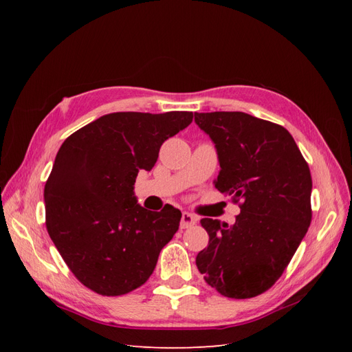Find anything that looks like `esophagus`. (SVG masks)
Wrapping results in <instances>:
<instances>
[{
    "mask_svg": "<svg viewBox=\"0 0 352 352\" xmlns=\"http://www.w3.org/2000/svg\"><path fill=\"white\" fill-rule=\"evenodd\" d=\"M197 221H198V217H197V216L190 214V212L184 211V212H182V219H180V228H182V229H188V228H190V226H194Z\"/></svg>",
    "mask_w": 352,
    "mask_h": 352,
    "instance_id": "34e87169",
    "label": "esophagus"
}]
</instances>
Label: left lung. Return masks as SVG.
<instances>
[{
    "label": "left lung",
    "mask_w": 352,
    "mask_h": 352,
    "mask_svg": "<svg viewBox=\"0 0 352 352\" xmlns=\"http://www.w3.org/2000/svg\"><path fill=\"white\" fill-rule=\"evenodd\" d=\"M214 142V186L239 202L233 226L202 219L208 247L197 255L206 282L228 298L257 296L274 285L311 223V175L283 126L242 111L195 113Z\"/></svg>",
    "instance_id": "1"
}]
</instances>
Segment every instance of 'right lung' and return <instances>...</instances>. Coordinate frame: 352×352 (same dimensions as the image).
<instances>
[{"instance_id":"1","label":"right lung","mask_w":352,"mask_h":352,"mask_svg":"<svg viewBox=\"0 0 352 352\" xmlns=\"http://www.w3.org/2000/svg\"><path fill=\"white\" fill-rule=\"evenodd\" d=\"M192 111L105 114L63 142L44 189L48 235L88 289L119 296L144 285L182 212L138 204L133 185Z\"/></svg>"}]
</instances>
